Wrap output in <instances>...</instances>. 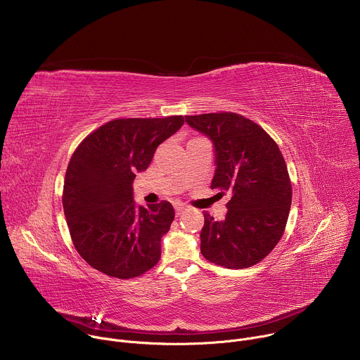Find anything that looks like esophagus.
Here are the masks:
<instances>
[{
    "mask_svg": "<svg viewBox=\"0 0 360 360\" xmlns=\"http://www.w3.org/2000/svg\"><path fill=\"white\" fill-rule=\"evenodd\" d=\"M185 210H186L185 205H182V203H176V205H175V212H176V215H181Z\"/></svg>",
    "mask_w": 360,
    "mask_h": 360,
    "instance_id": "34e87169",
    "label": "esophagus"
}]
</instances>
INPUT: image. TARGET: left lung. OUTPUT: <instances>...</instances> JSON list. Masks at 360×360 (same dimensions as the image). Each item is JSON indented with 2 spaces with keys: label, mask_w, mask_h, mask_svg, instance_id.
<instances>
[{
  "label": "left lung",
  "mask_w": 360,
  "mask_h": 360,
  "mask_svg": "<svg viewBox=\"0 0 360 360\" xmlns=\"http://www.w3.org/2000/svg\"><path fill=\"white\" fill-rule=\"evenodd\" d=\"M185 121L214 143L211 188L232 193L224 221L203 214V258L228 269L256 265L278 245L289 217L292 185L282 152L265 129L239 114L186 115Z\"/></svg>",
  "instance_id": "1"
}]
</instances>
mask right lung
Returning a JSON list of instances; mask_svg holds the SVG:
<instances>
[{
  "instance_id": "1",
  "label": "right lung",
  "mask_w": 360,
  "mask_h": 360,
  "mask_svg": "<svg viewBox=\"0 0 360 360\" xmlns=\"http://www.w3.org/2000/svg\"><path fill=\"white\" fill-rule=\"evenodd\" d=\"M184 117L114 120L89 134L67 168L63 207L82 259L111 278H136L161 258V239L175 218L168 200L136 207L134 179Z\"/></svg>"
}]
</instances>
